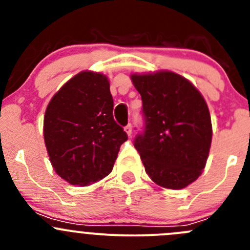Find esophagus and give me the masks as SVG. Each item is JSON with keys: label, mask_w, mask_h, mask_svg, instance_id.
Returning <instances> with one entry per match:
<instances>
[{"label": "esophagus", "mask_w": 250, "mask_h": 250, "mask_svg": "<svg viewBox=\"0 0 250 250\" xmlns=\"http://www.w3.org/2000/svg\"><path fill=\"white\" fill-rule=\"evenodd\" d=\"M125 133L128 134V137H130V135H132V125H130V123H128V125L125 127Z\"/></svg>", "instance_id": "1"}]
</instances>
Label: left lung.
I'll return each mask as SVG.
<instances>
[{
  "mask_svg": "<svg viewBox=\"0 0 250 250\" xmlns=\"http://www.w3.org/2000/svg\"><path fill=\"white\" fill-rule=\"evenodd\" d=\"M144 127L135 137L147 175L167 188H184L201 175L211 143V121L201 93L170 71L133 75Z\"/></svg>",
  "mask_w": 250,
  "mask_h": 250,
  "instance_id": "1",
  "label": "left lung"
}]
</instances>
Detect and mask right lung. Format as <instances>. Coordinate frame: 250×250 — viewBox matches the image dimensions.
<instances>
[{"mask_svg": "<svg viewBox=\"0 0 250 250\" xmlns=\"http://www.w3.org/2000/svg\"><path fill=\"white\" fill-rule=\"evenodd\" d=\"M110 83L83 71L52 98L44 115V143L58 175L72 185H89L113 168L127 133L113 120Z\"/></svg>", "mask_w": 250, "mask_h": 250, "instance_id": "1", "label": "right lung"}]
</instances>
